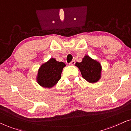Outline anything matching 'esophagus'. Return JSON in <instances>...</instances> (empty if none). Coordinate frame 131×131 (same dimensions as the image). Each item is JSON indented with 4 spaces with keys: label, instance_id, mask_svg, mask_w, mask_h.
I'll return each mask as SVG.
<instances>
[{
    "label": "esophagus",
    "instance_id": "34e87169",
    "mask_svg": "<svg viewBox=\"0 0 131 131\" xmlns=\"http://www.w3.org/2000/svg\"><path fill=\"white\" fill-rule=\"evenodd\" d=\"M74 64H75V61H74V60H73L72 61H71L69 63V64H70V65H74Z\"/></svg>",
    "mask_w": 131,
    "mask_h": 131
}]
</instances>
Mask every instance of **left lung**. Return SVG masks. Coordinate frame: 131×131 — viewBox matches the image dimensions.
Wrapping results in <instances>:
<instances>
[{
  "instance_id": "obj_1",
  "label": "left lung",
  "mask_w": 131,
  "mask_h": 131,
  "mask_svg": "<svg viewBox=\"0 0 131 131\" xmlns=\"http://www.w3.org/2000/svg\"><path fill=\"white\" fill-rule=\"evenodd\" d=\"M76 66L79 69L83 78L90 83H95L101 78V64L88 55L84 57L82 62H77Z\"/></svg>"
}]
</instances>
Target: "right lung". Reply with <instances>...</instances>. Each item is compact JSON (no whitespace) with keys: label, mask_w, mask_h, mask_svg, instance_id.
I'll return each instance as SVG.
<instances>
[{"label":"right lung","mask_w":131,"mask_h":131,"mask_svg":"<svg viewBox=\"0 0 131 131\" xmlns=\"http://www.w3.org/2000/svg\"><path fill=\"white\" fill-rule=\"evenodd\" d=\"M66 64L51 58L42 64L38 71L37 80L39 85L45 88H51L56 85L61 78L62 69Z\"/></svg>","instance_id":"obj_1"}]
</instances>
